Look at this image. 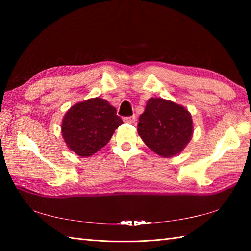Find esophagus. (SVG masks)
<instances>
[{
	"mask_svg": "<svg viewBox=\"0 0 251 251\" xmlns=\"http://www.w3.org/2000/svg\"><path fill=\"white\" fill-rule=\"evenodd\" d=\"M124 122L128 123V124H134L136 122V116H128V117H124Z\"/></svg>",
	"mask_w": 251,
	"mask_h": 251,
	"instance_id": "obj_1",
	"label": "esophagus"
}]
</instances>
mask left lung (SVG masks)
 <instances>
[{"instance_id": "1", "label": "left lung", "mask_w": 251, "mask_h": 251, "mask_svg": "<svg viewBox=\"0 0 251 251\" xmlns=\"http://www.w3.org/2000/svg\"><path fill=\"white\" fill-rule=\"evenodd\" d=\"M138 134L153 152L173 157L188 146L193 136V121L184 106L163 98H150L139 117Z\"/></svg>"}]
</instances>
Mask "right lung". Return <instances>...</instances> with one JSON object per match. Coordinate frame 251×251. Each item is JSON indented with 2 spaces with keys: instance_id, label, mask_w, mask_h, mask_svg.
Instances as JSON below:
<instances>
[{
  "instance_id": "add662e5",
  "label": "right lung",
  "mask_w": 251,
  "mask_h": 251,
  "mask_svg": "<svg viewBox=\"0 0 251 251\" xmlns=\"http://www.w3.org/2000/svg\"><path fill=\"white\" fill-rule=\"evenodd\" d=\"M123 121L108 101L96 97L72 105L61 123L67 147L78 156L88 157L103 148Z\"/></svg>"
}]
</instances>
